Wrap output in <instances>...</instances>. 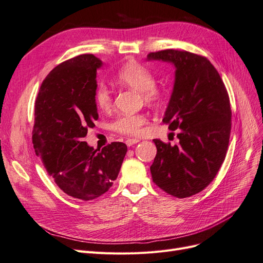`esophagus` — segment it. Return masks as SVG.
<instances>
[{
  "mask_svg": "<svg viewBox=\"0 0 263 263\" xmlns=\"http://www.w3.org/2000/svg\"><path fill=\"white\" fill-rule=\"evenodd\" d=\"M138 142H140L139 139H127V140L125 141V143H126L127 146H132L133 144L138 143Z\"/></svg>",
  "mask_w": 263,
  "mask_h": 263,
  "instance_id": "1",
  "label": "esophagus"
}]
</instances>
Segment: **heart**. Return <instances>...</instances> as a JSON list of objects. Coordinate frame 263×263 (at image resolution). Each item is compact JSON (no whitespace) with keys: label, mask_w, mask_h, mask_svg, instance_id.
Here are the masks:
<instances>
[{"label":"heart","mask_w":263,"mask_h":263,"mask_svg":"<svg viewBox=\"0 0 263 263\" xmlns=\"http://www.w3.org/2000/svg\"><path fill=\"white\" fill-rule=\"evenodd\" d=\"M116 80L120 85L141 92L146 103L154 104L161 99L160 90L155 87L154 74L138 63H129L122 66L116 74ZM95 101L101 111H109L111 109L112 93L106 85L100 84L97 86ZM145 123L146 117L143 114H126L120 116L112 123V129L124 136L138 137Z\"/></svg>","instance_id":"b5f03b06"}]
</instances>
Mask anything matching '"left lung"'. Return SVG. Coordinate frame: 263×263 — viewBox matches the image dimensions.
Wrapping results in <instances>:
<instances>
[{"instance_id":"left-lung-1","label":"left lung","mask_w":263,"mask_h":263,"mask_svg":"<svg viewBox=\"0 0 263 263\" xmlns=\"http://www.w3.org/2000/svg\"><path fill=\"white\" fill-rule=\"evenodd\" d=\"M148 61L175 66V81L163 118L178 130L175 145L154 139L157 153L151 165L153 182L177 198H186L211 184L226 157L231 130L229 96L222 79L204 56L186 50L149 52Z\"/></svg>"}]
</instances>
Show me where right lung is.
Segmentation results:
<instances>
[{"mask_svg": "<svg viewBox=\"0 0 263 263\" xmlns=\"http://www.w3.org/2000/svg\"><path fill=\"white\" fill-rule=\"evenodd\" d=\"M101 66L91 54L59 64L42 82L35 101L36 155L59 189L86 201L109 191L127 151L122 142H112L100 151L84 141L99 118L95 91Z\"/></svg>", "mask_w": 263, "mask_h": 263, "instance_id": "obj_1", "label": "right lung"}]
</instances>
